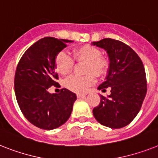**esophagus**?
Instances as JSON below:
<instances>
[{"label":"esophagus","mask_w":158,"mask_h":158,"mask_svg":"<svg viewBox=\"0 0 158 158\" xmlns=\"http://www.w3.org/2000/svg\"><path fill=\"white\" fill-rule=\"evenodd\" d=\"M86 96H87V95L84 94V93H78V94H77V97H78V98L84 97H86Z\"/></svg>","instance_id":"esophagus-1"}]
</instances>
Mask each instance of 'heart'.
<instances>
[{"mask_svg": "<svg viewBox=\"0 0 158 158\" xmlns=\"http://www.w3.org/2000/svg\"><path fill=\"white\" fill-rule=\"evenodd\" d=\"M101 54L99 48L89 44L80 46L73 50V57L75 61H87L85 71L88 75L85 76L71 75L67 78L65 81L66 88L75 92H84L95 83V75L101 77L106 75L109 69V61ZM74 63L72 57L64 51L59 52L55 58L56 70L62 75L71 72Z\"/></svg>", "mask_w": 158, "mask_h": 158, "instance_id": "obj_1", "label": "heart"}]
</instances>
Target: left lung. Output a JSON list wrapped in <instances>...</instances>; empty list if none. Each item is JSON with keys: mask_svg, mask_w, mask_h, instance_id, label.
<instances>
[{"mask_svg": "<svg viewBox=\"0 0 158 158\" xmlns=\"http://www.w3.org/2000/svg\"><path fill=\"white\" fill-rule=\"evenodd\" d=\"M92 45L103 48L109 57V69L105 82L98 87L110 95H101L99 106L93 115L101 125L113 129L126 127L138 114L147 92L145 70L143 62L132 48L116 40H101Z\"/></svg>", "mask_w": 158, "mask_h": 158, "instance_id": "1", "label": "left lung"}]
</instances>
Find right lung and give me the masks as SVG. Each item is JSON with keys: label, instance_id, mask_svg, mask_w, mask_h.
Masks as SVG:
<instances>
[{"label": "right lung", "instance_id": "obj_1", "mask_svg": "<svg viewBox=\"0 0 158 158\" xmlns=\"http://www.w3.org/2000/svg\"><path fill=\"white\" fill-rule=\"evenodd\" d=\"M73 40L44 37L33 44L22 56L15 77L16 99L26 118L35 127L52 130L63 125L70 118L75 93L66 88L49 93L56 86L55 58L66 44Z\"/></svg>", "mask_w": 158, "mask_h": 158}]
</instances>
